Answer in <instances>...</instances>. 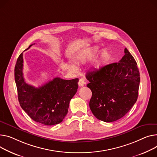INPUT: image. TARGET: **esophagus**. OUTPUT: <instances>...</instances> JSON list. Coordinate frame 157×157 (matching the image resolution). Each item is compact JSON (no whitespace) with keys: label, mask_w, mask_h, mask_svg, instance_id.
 <instances>
[{"label":"esophagus","mask_w":157,"mask_h":157,"mask_svg":"<svg viewBox=\"0 0 157 157\" xmlns=\"http://www.w3.org/2000/svg\"><path fill=\"white\" fill-rule=\"evenodd\" d=\"M85 83V82L84 79H80L79 80V82H78V85H79V87H82L83 86H84Z\"/></svg>","instance_id":"34e87169"}]
</instances>
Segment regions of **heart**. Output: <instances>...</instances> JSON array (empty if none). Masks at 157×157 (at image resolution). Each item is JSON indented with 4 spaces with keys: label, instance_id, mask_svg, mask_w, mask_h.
I'll use <instances>...</instances> for the list:
<instances>
[{
    "label": "heart",
    "instance_id": "b5f03b06",
    "mask_svg": "<svg viewBox=\"0 0 157 157\" xmlns=\"http://www.w3.org/2000/svg\"><path fill=\"white\" fill-rule=\"evenodd\" d=\"M99 51L98 47H93L86 50L85 52L81 54L79 58H78V62L79 63L83 64L88 60H92L95 57L98 52ZM112 56V52L108 49H105L101 52V54L99 59L97 61V65L98 66H102L103 64H106L107 62L110 59ZM70 70L72 71H76L77 67L75 65H70L69 66Z\"/></svg>",
    "mask_w": 157,
    "mask_h": 157
}]
</instances>
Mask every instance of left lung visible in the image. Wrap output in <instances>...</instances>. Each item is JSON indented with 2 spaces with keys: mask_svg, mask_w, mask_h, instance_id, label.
I'll use <instances>...</instances> for the list:
<instances>
[{
  "mask_svg": "<svg viewBox=\"0 0 157 157\" xmlns=\"http://www.w3.org/2000/svg\"><path fill=\"white\" fill-rule=\"evenodd\" d=\"M119 62L87 72L92 92L90 108L98 119L105 122L124 117L136 101L140 77L137 63L126 48Z\"/></svg>",
  "mask_w": 157,
  "mask_h": 157,
  "instance_id": "1",
  "label": "left lung"
}]
</instances>
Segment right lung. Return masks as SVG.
I'll list each match as a JSON object with an SVG mask.
<instances>
[{
  "label": "right lung",
  "mask_w": 157,
  "mask_h": 157,
  "mask_svg": "<svg viewBox=\"0 0 157 157\" xmlns=\"http://www.w3.org/2000/svg\"><path fill=\"white\" fill-rule=\"evenodd\" d=\"M31 45L26 50L29 48ZM23 53L17 59L14 78L21 108L35 122L46 126L60 123L68 112L69 102L78 88V78L66 80L55 78L36 88L25 81Z\"/></svg>",
  "instance_id": "1"
}]
</instances>
